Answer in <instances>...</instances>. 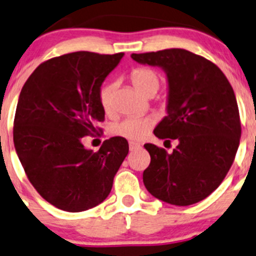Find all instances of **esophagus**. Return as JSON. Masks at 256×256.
Returning <instances> with one entry per match:
<instances>
[{"label":"esophagus","mask_w":256,"mask_h":256,"mask_svg":"<svg viewBox=\"0 0 256 256\" xmlns=\"http://www.w3.org/2000/svg\"><path fill=\"white\" fill-rule=\"evenodd\" d=\"M128 146H130V150H136L141 148V144H137V142H134V141L128 142Z\"/></svg>","instance_id":"1"}]
</instances>
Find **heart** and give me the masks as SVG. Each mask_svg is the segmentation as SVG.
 <instances>
[{
	"label": "heart",
	"mask_w": 256,
	"mask_h": 256,
	"mask_svg": "<svg viewBox=\"0 0 256 256\" xmlns=\"http://www.w3.org/2000/svg\"><path fill=\"white\" fill-rule=\"evenodd\" d=\"M130 78L136 90L146 96H154L160 90V80H162L160 74L150 67L135 68L131 72ZM115 90H116L115 82H106L99 90V103L106 114H110L114 110ZM153 125H154V120L150 116L126 118L112 125V132L130 141H140L148 135Z\"/></svg>",
	"instance_id": "obj_1"
}]
</instances>
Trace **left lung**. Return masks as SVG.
Returning a JSON list of instances; mask_svg holds the SVG:
<instances>
[{
  "mask_svg": "<svg viewBox=\"0 0 256 256\" xmlns=\"http://www.w3.org/2000/svg\"><path fill=\"white\" fill-rule=\"evenodd\" d=\"M131 58L166 72L168 116L158 124L154 135L179 142L169 153L144 144L150 156L144 172V186L172 205L198 202L220 186L238 150L242 126L232 86L214 62L184 49L132 54Z\"/></svg>",
  "mask_w": 256,
  "mask_h": 256,
  "instance_id": "obj_1",
  "label": "left lung"
}]
</instances>
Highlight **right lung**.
I'll use <instances>...</instances> for the list:
<instances>
[{"label": "right lung", "instance_id": "right-lung-1", "mask_svg": "<svg viewBox=\"0 0 256 256\" xmlns=\"http://www.w3.org/2000/svg\"><path fill=\"white\" fill-rule=\"evenodd\" d=\"M124 52L64 54L44 61L29 76L18 100L13 141L29 182L58 208L80 212L108 198L128 153L124 137L106 140L96 152L82 138L92 136L106 112L99 90Z\"/></svg>", "mask_w": 256, "mask_h": 256}]
</instances>
